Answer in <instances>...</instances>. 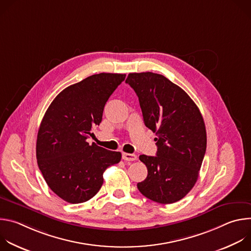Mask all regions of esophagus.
Masks as SVG:
<instances>
[{
  "label": "esophagus",
  "instance_id": "obj_1",
  "mask_svg": "<svg viewBox=\"0 0 251 251\" xmlns=\"http://www.w3.org/2000/svg\"><path fill=\"white\" fill-rule=\"evenodd\" d=\"M122 159L124 161H136L137 156L135 154H129V153H122Z\"/></svg>",
  "mask_w": 251,
  "mask_h": 251
}]
</instances>
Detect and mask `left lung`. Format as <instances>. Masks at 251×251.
<instances>
[{"mask_svg":"<svg viewBox=\"0 0 251 251\" xmlns=\"http://www.w3.org/2000/svg\"><path fill=\"white\" fill-rule=\"evenodd\" d=\"M146 127L156 133L157 156L141 155L148 176L140 193L159 203L182 200L195 186L206 149L203 118L192 98L164 75L129 74Z\"/></svg>","mask_w":251,"mask_h":251,"instance_id":"obj_1","label":"left lung"}]
</instances>
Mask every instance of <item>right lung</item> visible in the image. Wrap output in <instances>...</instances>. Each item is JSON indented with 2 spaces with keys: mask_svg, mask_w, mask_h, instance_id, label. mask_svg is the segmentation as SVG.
Segmentation results:
<instances>
[{
  "mask_svg": "<svg viewBox=\"0 0 251 251\" xmlns=\"http://www.w3.org/2000/svg\"><path fill=\"white\" fill-rule=\"evenodd\" d=\"M126 75L99 74L63 89L48 108L37 139L39 168L50 189L63 201L80 203L93 198L103 173L121 160L86 139L102 120L104 106Z\"/></svg>",
  "mask_w": 251,
  "mask_h": 251,
  "instance_id": "add662e5",
  "label": "right lung"
}]
</instances>
